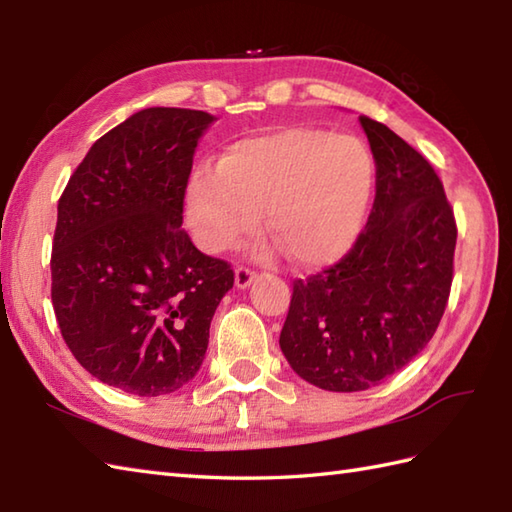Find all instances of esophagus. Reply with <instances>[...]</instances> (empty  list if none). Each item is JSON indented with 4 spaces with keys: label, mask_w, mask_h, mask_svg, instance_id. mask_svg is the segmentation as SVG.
Returning <instances> with one entry per match:
<instances>
[{
    "label": "esophagus",
    "mask_w": 512,
    "mask_h": 512,
    "mask_svg": "<svg viewBox=\"0 0 512 512\" xmlns=\"http://www.w3.org/2000/svg\"><path fill=\"white\" fill-rule=\"evenodd\" d=\"M255 277H257V273H255V270H250L248 266H237L235 268V286L237 288H242V290L248 288L255 281Z\"/></svg>",
    "instance_id": "obj_1"
}]
</instances>
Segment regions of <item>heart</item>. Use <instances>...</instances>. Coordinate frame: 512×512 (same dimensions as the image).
<instances>
[{
  "label": "heart",
  "mask_w": 512,
  "mask_h": 512,
  "mask_svg": "<svg viewBox=\"0 0 512 512\" xmlns=\"http://www.w3.org/2000/svg\"><path fill=\"white\" fill-rule=\"evenodd\" d=\"M376 184V162L363 140L328 129L288 127L228 145L215 169L198 167L184 193L195 242L222 253L266 226L292 262L325 266L361 237Z\"/></svg>",
  "instance_id": "b5f03b06"
}]
</instances>
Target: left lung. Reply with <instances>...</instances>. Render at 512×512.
Masks as SVG:
<instances>
[{"label": "left lung", "mask_w": 512, "mask_h": 512, "mask_svg": "<svg viewBox=\"0 0 512 512\" xmlns=\"http://www.w3.org/2000/svg\"><path fill=\"white\" fill-rule=\"evenodd\" d=\"M376 198L339 264L295 279L279 345L290 367L328 391H363L396 374L436 334L453 281L458 226L427 158L361 116Z\"/></svg>", "instance_id": "left-lung-1"}]
</instances>
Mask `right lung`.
<instances>
[{
    "instance_id": "1",
    "label": "right lung",
    "mask_w": 512,
    "mask_h": 512,
    "mask_svg": "<svg viewBox=\"0 0 512 512\" xmlns=\"http://www.w3.org/2000/svg\"><path fill=\"white\" fill-rule=\"evenodd\" d=\"M215 118L149 107L101 136L59 198L52 306L101 383L162 396L198 374L233 268L182 228L198 140Z\"/></svg>"
}]
</instances>
